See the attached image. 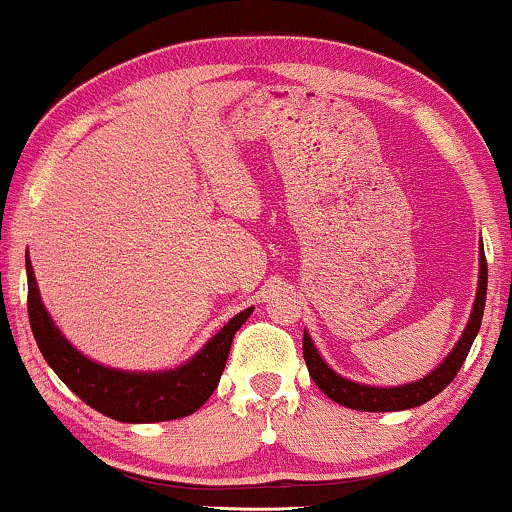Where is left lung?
<instances>
[{
	"mask_svg": "<svg viewBox=\"0 0 512 512\" xmlns=\"http://www.w3.org/2000/svg\"><path fill=\"white\" fill-rule=\"evenodd\" d=\"M484 301H487V258H484V249L482 244H479L477 296L475 304H472L468 325H465L463 334H460L458 344L449 351V356H446L437 368L427 372L425 377H420L418 382L401 384V387H372V384L346 380V377L337 375V372L325 363V358L320 356L318 349H315L311 334L304 330V361L308 365V372H311L318 389H323V394L330 396V399L334 403H339V406L353 410H368V413H391V410H408L422 406V403L434 399L439 391L449 387L453 377L458 375V370L463 368L470 346L475 342L479 332V325H482Z\"/></svg>",
	"mask_w": 512,
	"mask_h": 512,
	"instance_id": "left-lung-1",
	"label": "left lung"
}]
</instances>
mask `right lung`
I'll return each instance as SVG.
<instances>
[{"label": "right lung", "mask_w": 512, "mask_h": 512, "mask_svg": "<svg viewBox=\"0 0 512 512\" xmlns=\"http://www.w3.org/2000/svg\"><path fill=\"white\" fill-rule=\"evenodd\" d=\"M25 273H28V318L44 361L87 406L99 410L106 418L132 422V425L178 420L204 406L223 375L232 337L254 313V306L237 313L178 368L154 372L118 370L92 361L63 337L42 304L28 256H25Z\"/></svg>", "instance_id": "right-lung-1"}]
</instances>
